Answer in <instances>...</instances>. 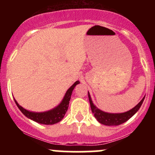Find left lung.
Returning a JSON list of instances; mask_svg holds the SVG:
<instances>
[{
  "instance_id": "8db88e82",
  "label": "left lung",
  "mask_w": 155,
  "mask_h": 155,
  "mask_svg": "<svg viewBox=\"0 0 155 155\" xmlns=\"http://www.w3.org/2000/svg\"><path fill=\"white\" fill-rule=\"evenodd\" d=\"M87 93H88V99L89 102H90L91 109V111L93 112L95 118L101 124L108 126L119 125V124H123V123H124L127 120H129L140 109L145 97V96L142 99V101L135 107H134L130 110L127 111V112H122V113H109V112H104V111L98 109L92 102L91 97L89 92H87Z\"/></svg>"
}]
</instances>
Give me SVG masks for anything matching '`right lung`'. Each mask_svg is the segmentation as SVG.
I'll return each mask as SVG.
<instances>
[{
  "label": "right lung",
  "instance_id": "add662e5",
  "mask_svg": "<svg viewBox=\"0 0 155 155\" xmlns=\"http://www.w3.org/2000/svg\"><path fill=\"white\" fill-rule=\"evenodd\" d=\"M80 83L79 81H76L70 88L67 91L66 94H65L64 97L62 99L61 102L58 104L56 107L53 108L52 109H50L48 111H46V112H31V111L27 110V109H24L22 107L19 105L14 99L15 101V104L17 105L18 109H20L21 112L25 115L27 118L29 119L33 120V121H36V122L39 123V124H54L56 123L59 122L63 119L64 117L65 114H66L67 111L68 109L69 104H70V98H71L72 92H73V89H74L75 86L78 84Z\"/></svg>",
  "mask_w": 155,
  "mask_h": 155
}]
</instances>
